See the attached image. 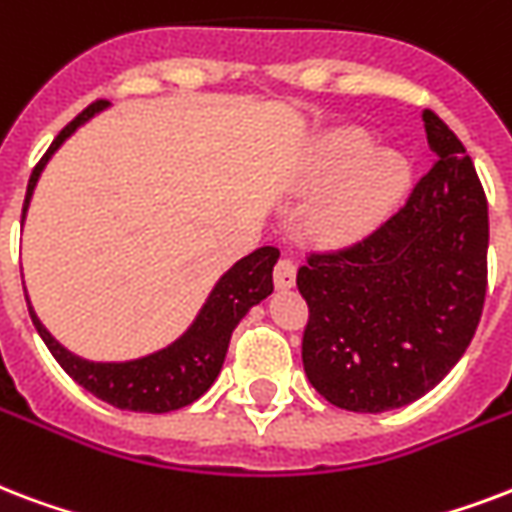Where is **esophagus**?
I'll list each match as a JSON object with an SVG mask.
<instances>
[{
	"label": "esophagus",
	"instance_id": "1",
	"mask_svg": "<svg viewBox=\"0 0 512 512\" xmlns=\"http://www.w3.org/2000/svg\"><path fill=\"white\" fill-rule=\"evenodd\" d=\"M273 284H276V290H290L292 284H295V263H292L290 257H282L276 268H273Z\"/></svg>",
	"mask_w": 512,
	"mask_h": 512
}]
</instances>
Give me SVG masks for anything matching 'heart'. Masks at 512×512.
<instances>
[{"label":"heart","mask_w":512,"mask_h":512,"mask_svg":"<svg viewBox=\"0 0 512 512\" xmlns=\"http://www.w3.org/2000/svg\"><path fill=\"white\" fill-rule=\"evenodd\" d=\"M311 182L338 185L317 212L325 239H360L403 204L411 187V163L395 150H373V136L362 128H338L319 142Z\"/></svg>","instance_id":"1"}]
</instances>
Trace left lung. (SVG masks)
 I'll use <instances>...</instances> for the list:
<instances>
[{"label": "left lung", "mask_w": 512, "mask_h": 512, "mask_svg": "<svg viewBox=\"0 0 512 512\" xmlns=\"http://www.w3.org/2000/svg\"><path fill=\"white\" fill-rule=\"evenodd\" d=\"M435 166L400 212L298 268L308 303L303 368L327 403L403 408L435 389L473 341L486 300L489 204L464 144L432 109Z\"/></svg>", "instance_id": "1"}]
</instances>
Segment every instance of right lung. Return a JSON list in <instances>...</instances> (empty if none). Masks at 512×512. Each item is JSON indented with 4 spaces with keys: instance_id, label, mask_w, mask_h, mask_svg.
I'll use <instances>...</instances> for the list:
<instances>
[{
    "instance_id": "right-lung-1",
    "label": "right lung",
    "mask_w": 512,
    "mask_h": 512,
    "mask_svg": "<svg viewBox=\"0 0 512 512\" xmlns=\"http://www.w3.org/2000/svg\"><path fill=\"white\" fill-rule=\"evenodd\" d=\"M107 104L109 101H93L91 107L83 109L53 139L50 150L42 155V161L31 171L21 225L26 220V209H29L39 174L48 166L50 155ZM276 260H279L276 247H260L252 255L241 257L239 263L222 273L220 282L214 284V290L209 292V298H206L204 308L198 311L193 325L187 327V333L179 335L177 341L169 343L166 349L128 362H91L77 357L45 330V325L39 322L34 308H31L29 295H26V303H29L31 322L37 327L39 338L45 341L50 354L93 397L115 405L120 411L169 413L198 400L214 384V378L220 376L222 362L228 354L230 335H233L236 325L244 319L249 308L257 306L260 300H265L273 292V265H276Z\"/></svg>"
}]
</instances>
